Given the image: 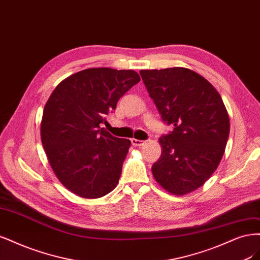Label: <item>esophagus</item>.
I'll list each match as a JSON object with an SVG mask.
<instances>
[{"label":"esophagus","instance_id":"esophagus-1","mask_svg":"<svg viewBox=\"0 0 260 260\" xmlns=\"http://www.w3.org/2000/svg\"><path fill=\"white\" fill-rule=\"evenodd\" d=\"M131 141H132V145H133L134 147H141V146H144V145H145V141L139 140V139L132 138V139H131Z\"/></svg>","mask_w":260,"mask_h":260}]
</instances>
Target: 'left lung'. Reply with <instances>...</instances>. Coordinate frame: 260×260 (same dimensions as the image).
<instances>
[{
    "label": "left lung",
    "mask_w": 260,
    "mask_h": 260,
    "mask_svg": "<svg viewBox=\"0 0 260 260\" xmlns=\"http://www.w3.org/2000/svg\"><path fill=\"white\" fill-rule=\"evenodd\" d=\"M141 79L161 119L173 131L160 137L154 179L176 196L201 187L216 171L227 145L230 123L215 87L187 68L141 70Z\"/></svg>",
    "instance_id": "1"
}]
</instances>
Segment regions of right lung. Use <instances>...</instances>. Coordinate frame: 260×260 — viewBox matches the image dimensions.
Returning a JSON list of instances; mask_svg holds the SVG:
<instances>
[{
    "mask_svg": "<svg viewBox=\"0 0 260 260\" xmlns=\"http://www.w3.org/2000/svg\"><path fill=\"white\" fill-rule=\"evenodd\" d=\"M139 81L133 70L90 68L63 80L46 103L42 145L57 178L77 196L102 198L118 185L131 141L100 124Z\"/></svg>",
    "mask_w": 260,
    "mask_h": 260,
    "instance_id": "add662e5",
    "label": "right lung"
}]
</instances>
